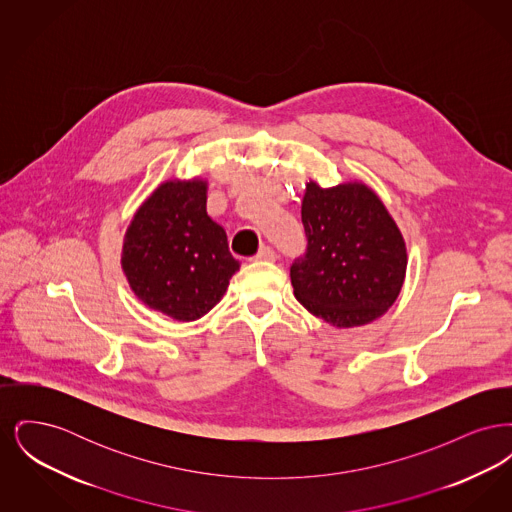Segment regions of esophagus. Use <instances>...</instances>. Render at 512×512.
Masks as SVG:
<instances>
[{
  "label": "esophagus",
  "mask_w": 512,
  "mask_h": 512,
  "mask_svg": "<svg viewBox=\"0 0 512 512\" xmlns=\"http://www.w3.org/2000/svg\"><path fill=\"white\" fill-rule=\"evenodd\" d=\"M257 261H276V251L270 247V245H263L259 249V253L255 255Z\"/></svg>",
  "instance_id": "34e87169"
}]
</instances>
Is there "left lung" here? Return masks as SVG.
<instances>
[{
    "instance_id": "obj_1",
    "label": "left lung",
    "mask_w": 512,
    "mask_h": 512,
    "mask_svg": "<svg viewBox=\"0 0 512 512\" xmlns=\"http://www.w3.org/2000/svg\"><path fill=\"white\" fill-rule=\"evenodd\" d=\"M301 220L307 251L290 268L297 301L336 328L382 317L401 292L407 247L380 197L359 182H309Z\"/></svg>"
}]
</instances>
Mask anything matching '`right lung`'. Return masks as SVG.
<instances>
[{
    "label": "right lung",
    "mask_w": 512,
    "mask_h": 512,
    "mask_svg": "<svg viewBox=\"0 0 512 512\" xmlns=\"http://www.w3.org/2000/svg\"><path fill=\"white\" fill-rule=\"evenodd\" d=\"M203 180H169L147 197L122 245V270L149 309L190 322L207 315L240 263L207 215Z\"/></svg>",
    "instance_id": "1"
}]
</instances>
